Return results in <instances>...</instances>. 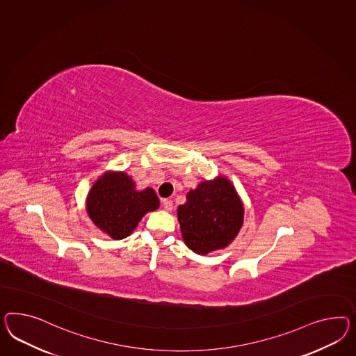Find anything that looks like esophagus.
Segmentation results:
<instances>
[{
  "instance_id": "34e87169",
  "label": "esophagus",
  "mask_w": 356,
  "mask_h": 356,
  "mask_svg": "<svg viewBox=\"0 0 356 356\" xmlns=\"http://www.w3.org/2000/svg\"><path fill=\"white\" fill-rule=\"evenodd\" d=\"M162 206H163V209L165 211H171L173 207L172 201H170V200H163V201H162Z\"/></svg>"
}]
</instances>
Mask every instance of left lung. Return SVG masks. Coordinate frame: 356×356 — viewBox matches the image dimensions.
<instances>
[{
	"label": "left lung",
	"mask_w": 356,
	"mask_h": 356,
	"mask_svg": "<svg viewBox=\"0 0 356 356\" xmlns=\"http://www.w3.org/2000/svg\"><path fill=\"white\" fill-rule=\"evenodd\" d=\"M245 207L231 180L222 175L204 180L177 207L185 245L198 255L231 245L243 224Z\"/></svg>",
	"instance_id": "1"
}]
</instances>
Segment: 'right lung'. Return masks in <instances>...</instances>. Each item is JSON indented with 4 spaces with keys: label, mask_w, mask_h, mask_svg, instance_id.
Here are the masks:
<instances>
[{
    "label": "right lung",
    "mask_w": 356,
    "mask_h": 356,
    "mask_svg": "<svg viewBox=\"0 0 356 356\" xmlns=\"http://www.w3.org/2000/svg\"><path fill=\"white\" fill-rule=\"evenodd\" d=\"M159 204L154 189H137L124 171L102 173L86 198L88 216L113 240H123L132 234L145 215L158 210Z\"/></svg>",
    "instance_id": "add662e5"
}]
</instances>
